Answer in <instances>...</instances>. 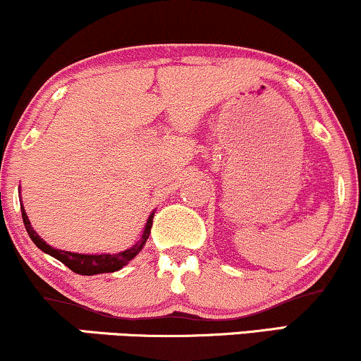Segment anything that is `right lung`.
<instances>
[{
    "mask_svg": "<svg viewBox=\"0 0 361 361\" xmlns=\"http://www.w3.org/2000/svg\"><path fill=\"white\" fill-rule=\"evenodd\" d=\"M21 216H23L25 228H27L30 238L33 240V244L38 247L42 252L51 255L56 260L65 264L71 271L80 276H94V274H104V272H116L119 269H123L126 264H129V260H133L139 252L145 247L147 237L151 233V227H153V216L154 212L147 216V222L142 230V235L139 240L129 249L123 252H117V254H77V252H68V250H60L54 249V247L47 244L43 238H40L37 232H35L32 224H30L27 212H25L23 205H21Z\"/></svg>",
    "mask_w": 361,
    "mask_h": 361,
    "instance_id": "add662e5",
    "label": "right lung"
}]
</instances>
